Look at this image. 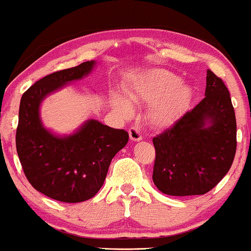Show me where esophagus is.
<instances>
[{
    "mask_svg": "<svg viewBox=\"0 0 251 251\" xmlns=\"http://www.w3.org/2000/svg\"><path fill=\"white\" fill-rule=\"evenodd\" d=\"M128 133H129V138H131V140L133 141H140L143 137H141V133L140 131L137 127H131L128 129Z\"/></svg>",
    "mask_w": 251,
    "mask_h": 251,
    "instance_id": "obj_1",
    "label": "esophagus"
}]
</instances>
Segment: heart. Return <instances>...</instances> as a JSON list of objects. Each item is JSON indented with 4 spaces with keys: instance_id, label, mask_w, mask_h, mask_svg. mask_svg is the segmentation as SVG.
I'll use <instances>...</instances> for the list:
<instances>
[{
    "instance_id": "1",
    "label": "heart",
    "mask_w": 251,
    "mask_h": 251,
    "mask_svg": "<svg viewBox=\"0 0 251 251\" xmlns=\"http://www.w3.org/2000/svg\"><path fill=\"white\" fill-rule=\"evenodd\" d=\"M132 100L151 102L147 119L154 127H168L180 119L193 99V89L179 76L164 69L147 72L129 93ZM113 107L124 117L132 113V105L125 97H113Z\"/></svg>"
}]
</instances>
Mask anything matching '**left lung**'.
<instances>
[{"label":"left lung","instance_id":"left-lung-1","mask_svg":"<svg viewBox=\"0 0 251 251\" xmlns=\"http://www.w3.org/2000/svg\"><path fill=\"white\" fill-rule=\"evenodd\" d=\"M204 96L153 138V182L164 194H206L230 170L236 153V118L227 86L210 70Z\"/></svg>","mask_w":251,"mask_h":251}]
</instances>
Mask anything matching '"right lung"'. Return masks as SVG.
I'll return each instance as SVG.
<instances>
[{
    "label": "right lung",
    "instance_id": "add662e5",
    "mask_svg": "<svg viewBox=\"0 0 251 251\" xmlns=\"http://www.w3.org/2000/svg\"><path fill=\"white\" fill-rule=\"evenodd\" d=\"M96 62L48 75L21 98L16 150L26 179L53 200L77 203L98 193L113 156L125 147L128 133L87 120L74 134L58 137L44 127L39 106L50 93L91 72Z\"/></svg>",
    "mask_w": 251,
    "mask_h": 251
}]
</instances>
